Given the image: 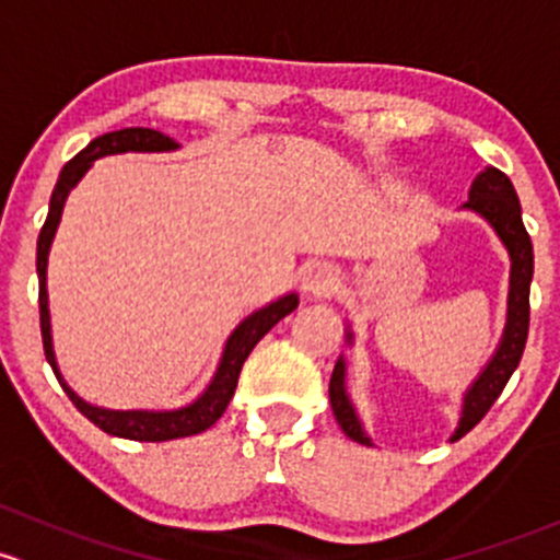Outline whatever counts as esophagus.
Wrapping results in <instances>:
<instances>
[{
	"label": "esophagus",
	"mask_w": 560,
	"mask_h": 560,
	"mask_svg": "<svg viewBox=\"0 0 560 560\" xmlns=\"http://www.w3.org/2000/svg\"><path fill=\"white\" fill-rule=\"evenodd\" d=\"M337 285V269L331 264H310L302 272V291L307 296H326Z\"/></svg>",
	"instance_id": "1"
}]
</instances>
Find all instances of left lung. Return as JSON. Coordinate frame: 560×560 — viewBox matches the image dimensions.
<instances>
[{
    "label": "left lung",
    "mask_w": 560,
    "mask_h": 560,
    "mask_svg": "<svg viewBox=\"0 0 560 560\" xmlns=\"http://www.w3.org/2000/svg\"><path fill=\"white\" fill-rule=\"evenodd\" d=\"M464 210L477 212V215L486 218V221L491 223V229L499 234L506 253H510L512 269L510 296H506L504 334H501V342L499 348H495L493 359L488 361L486 369L477 374V380L464 394V409H460L458 429H455L451 442L460 440L466 431H471L482 418H486V412L493 407V401L499 399L504 385L510 383L512 372L521 364V355L528 337V315H532V310H528V291H532L534 278L532 237H528L526 226H523L521 201H517L515 188H512L510 177H506L504 172H499L495 166H486V170L475 177V183H471L469 201L464 205ZM348 342H353V334L350 331ZM328 399H331L334 418H337L339 429H342L353 442L372 445L364 425H361L359 412H355L353 401H350L348 388H345V359H339L337 366H334L331 383H328Z\"/></svg>",
    "instance_id": "obj_1"
}]
</instances>
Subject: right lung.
Here are the masks:
<instances>
[{"label":"right lung","instance_id":"add662e5","mask_svg":"<svg viewBox=\"0 0 560 560\" xmlns=\"http://www.w3.org/2000/svg\"><path fill=\"white\" fill-rule=\"evenodd\" d=\"M177 142L172 137L161 135L155 129H120L109 131V135L96 137L89 145L83 148L72 161H67L65 170H61L59 183H56L54 194H50V207L48 218H45V226L39 232L37 240V278H39V328H43V348L45 359H48L50 369H54L56 380L61 383V388L67 390V396L72 399V405L85 415L94 425H100L107 434L120 436V440H137V442H166V440H180V436L201 434V431L210 429L223 412H226L229 401H232L234 388H237V380L242 372V364L250 355V350L256 348L258 339L280 323L285 315H291L296 310L299 296L296 293H285L278 302L267 304V307L256 310L253 315H247L232 331V337L226 339V348H223L221 361H218L215 374H212L210 385L205 388V394L191 405L180 409H105L94 407L89 401L80 399L72 388L61 377L59 364H56L54 353V334H50V310H48V253L54 245L56 229H59L61 212H65V201L69 191L80 183V177L91 170L96 159L102 155H115V153H164V151H177Z\"/></svg>","mask_w":560,"mask_h":560}]
</instances>
